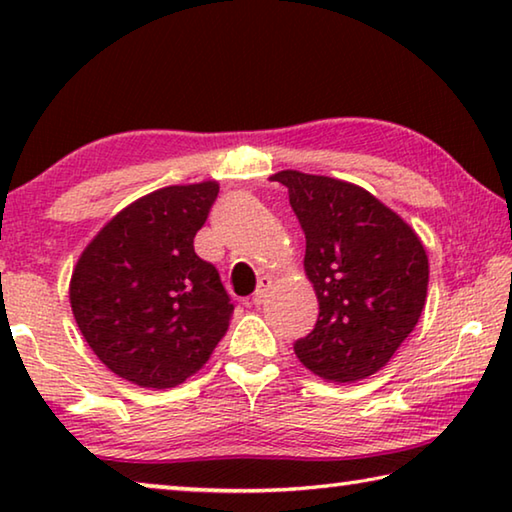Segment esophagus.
<instances>
[{
	"mask_svg": "<svg viewBox=\"0 0 512 512\" xmlns=\"http://www.w3.org/2000/svg\"><path fill=\"white\" fill-rule=\"evenodd\" d=\"M271 287H273L271 277H268V275L259 277L257 289H255V293H253V305H262V302L268 298V291H271Z\"/></svg>",
	"mask_w": 512,
	"mask_h": 512,
	"instance_id": "34e87169",
	"label": "esophagus"
}]
</instances>
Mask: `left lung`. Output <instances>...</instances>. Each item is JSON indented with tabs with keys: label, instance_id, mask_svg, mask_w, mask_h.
Segmentation results:
<instances>
[{
	"label": "left lung",
	"instance_id": "obj_1",
	"mask_svg": "<svg viewBox=\"0 0 512 512\" xmlns=\"http://www.w3.org/2000/svg\"><path fill=\"white\" fill-rule=\"evenodd\" d=\"M305 232V273L318 320L293 350L320 379L359 381L391 361L418 325L429 259L400 214L366 189L329 176L277 171Z\"/></svg>",
	"mask_w": 512,
	"mask_h": 512
}]
</instances>
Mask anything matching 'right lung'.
Segmentation results:
<instances>
[{"label":"right lung","instance_id":"obj_1","mask_svg":"<svg viewBox=\"0 0 512 512\" xmlns=\"http://www.w3.org/2000/svg\"><path fill=\"white\" fill-rule=\"evenodd\" d=\"M216 180L171 185L124 207L74 266L69 302L83 339L121 379L173 388L201 370L235 305L194 253Z\"/></svg>","mask_w":512,"mask_h":512}]
</instances>
